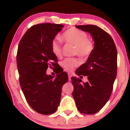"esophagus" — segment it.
Returning <instances> with one entry per match:
<instances>
[{
  "label": "esophagus",
  "instance_id": "obj_1",
  "mask_svg": "<svg viewBox=\"0 0 130 130\" xmlns=\"http://www.w3.org/2000/svg\"><path fill=\"white\" fill-rule=\"evenodd\" d=\"M68 79H69V80H71V77H72V74L71 73H68Z\"/></svg>",
  "mask_w": 130,
  "mask_h": 130
}]
</instances>
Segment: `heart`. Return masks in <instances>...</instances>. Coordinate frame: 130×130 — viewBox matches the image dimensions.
I'll return each mask as SVG.
<instances>
[{
	"instance_id": "b5f03b06",
	"label": "heart",
	"mask_w": 130,
	"mask_h": 130,
	"mask_svg": "<svg viewBox=\"0 0 130 130\" xmlns=\"http://www.w3.org/2000/svg\"><path fill=\"white\" fill-rule=\"evenodd\" d=\"M61 38L66 42L75 45L74 54L78 55L81 57H88L93 52V41L87 38V34L84 31L74 27L70 28L62 34ZM51 48L52 53L57 57L62 56V45L59 40H53L51 44ZM79 63V60L77 58H67L61 62V65L66 71H72Z\"/></svg>"
}]
</instances>
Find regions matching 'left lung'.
<instances>
[{"label":"left lung","mask_w":130,"mask_h":130,"mask_svg":"<svg viewBox=\"0 0 130 130\" xmlns=\"http://www.w3.org/2000/svg\"><path fill=\"white\" fill-rule=\"evenodd\" d=\"M76 27L90 34L94 49L87 62L75 73L78 76H87L88 81L83 83L78 77H71L74 86L72 95L80 113L93 114L105 105L111 95L117 76V48L111 35L98 26Z\"/></svg>","instance_id":"obj_1"}]
</instances>
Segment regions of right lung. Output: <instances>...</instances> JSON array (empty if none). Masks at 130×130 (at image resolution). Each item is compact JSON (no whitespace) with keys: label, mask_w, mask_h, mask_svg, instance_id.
I'll return each mask as SVG.
<instances>
[{"label":"right lung","mask_w":130,"mask_h":130,"mask_svg":"<svg viewBox=\"0 0 130 130\" xmlns=\"http://www.w3.org/2000/svg\"><path fill=\"white\" fill-rule=\"evenodd\" d=\"M63 25L43 23L31 27L19 43L16 61L19 83L30 106L37 112H55L60 103L62 88L68 80L65 72L52 76L46 74L48 67H54L57 58L51 44Z\"/></svg>","instance_id":"obj_1"}]
</instances>
